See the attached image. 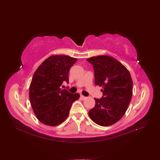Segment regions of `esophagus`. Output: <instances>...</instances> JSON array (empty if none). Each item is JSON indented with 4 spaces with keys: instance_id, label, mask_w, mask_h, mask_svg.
I'll use <instances>...</instances> for the list:
<instances>
[{
    "instance_id": "1",
    "label": "esophagus",
    "mask_w": 160,
    "mask_h": 160,
    "mask_svg": "<svg viewBox=\"0 0 160 160\" xmlns=\"http://www.w3.org/2000/svg\"><path fill=\"white\" fill-rule=\"evenodd\" d=\"M80 98L82 99V100H85L86 98V97H84L83 95H80Z\"/></svg>"
}]
</instances>
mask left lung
<instances>
[{
	"label": "left lung",
	"instance_id": "1",
	"mask_svg": "<svg viewBox=\"0 0 160 160\" xmlns=\"http://www.w3.org/2000/svg\"><path fill=\"white\" fill-rule=\"evenodd\" d=\"M93 65L95 83L102 86L103 96L95 100V106L89 112L96 124L108 127L119 121L130 102L133 82L128 70L118 60L108 56L87 59Z\"/></svg>",
	"mask_w": 160,
	"mask_h": 160
}]
</instances>
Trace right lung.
<instances>
[{
  "mask_svg": "<svg viewBox=\"0 0 160 160\" xmlns=\"http://www.w3.org/2000/svg\"><path fill=\"white\" fill-rule=\"evenodd\" d=\"M77 58L54 55L47 58L35 71L30 85L29 98L33 111L43 124L54 127L68 117L72 104L80 98L60 86L69 83V71Z\"/></svg>",
  "mask_w": 160,
  "mask_h": 160,
  "instance_id": "add662e5",
  "label": "right lung"
}]
</instances>
